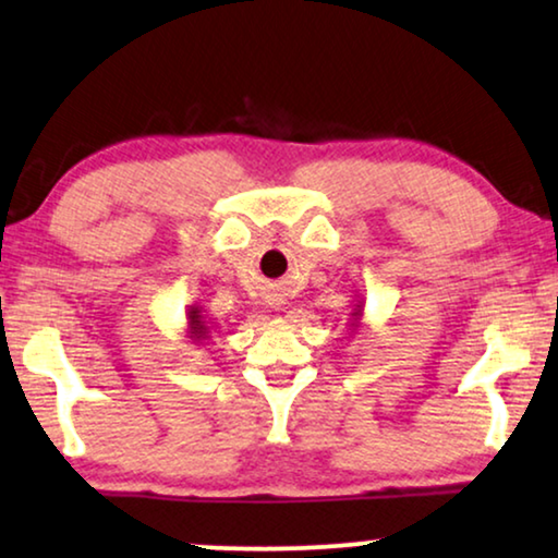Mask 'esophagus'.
<instances>
[{
	"label": "esophagus",
	"instance_id": "34e87169",
	"mask_svg": "<svg viewBox=\"0 0 558 558\" xmlns=\"http://www.w3.org/2000/svg\"><path fill=\"white\" fill-rule=\"evenodd\" d=\"M266 304H269V307H274V310H279L281 304H284V296H281V294H269V296H266Z\"/></svg>",
	"mask_w": 558,
	"mask_h": 558
}]
</instances>
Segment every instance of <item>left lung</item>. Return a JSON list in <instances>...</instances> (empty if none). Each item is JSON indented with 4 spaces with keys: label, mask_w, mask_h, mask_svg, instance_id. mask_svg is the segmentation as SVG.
<instances>
[{
    "label": "left lung",
    "mask_w": 558,
    "mask_h": 558,
    "mask_svg": "<svg viewBox=\"0 0 558 558\" xmlns=\"http://www.w3.org/2000/svg\"><path fill=\"white\" fill-rule=\"evenodd\" d=\"M363 312H365V302L363 296H357L355 304H353V312H350V330H357V327H363Z\"/></svg>",
    "instance_id": "obj_1"
}]
</instances>
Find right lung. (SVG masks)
<instances>
[{"mask_svg": "<svg viewBox=\"0 0 558 558\" xmlns=\"http://www.w3.org/2000/svg\"><path fill=\"white\" fill-rule=\"evenodd\" d=\"M185 319H187L185 338L190 342H195V345H203V342L210 338V323L203 317V310L195 307V304H190L185 312Z\"/></svg>", "mask_w": 558, "mask_h": 558, "instance_id": "right-lung-1", "label": "right lung"}]
</instances>
